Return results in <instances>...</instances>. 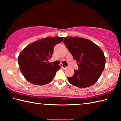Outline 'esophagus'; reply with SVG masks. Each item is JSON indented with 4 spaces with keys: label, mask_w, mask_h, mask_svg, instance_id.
<instances>
[{
    "label": "esophagus",
    "mask_w": 121,
    "mask_h": 121,
    "mask_svg": "<svg viewBox=\"0 0 121 121\" xmlns=\"http://www.w3.org/2000/svg\"><path fill=\"white\" fill-rule=\"evenodd\" d=\"M61 65V67H62V68H64V69H65V68H66V67H67L66 66H65V65H63L62 64H61V65Z\"/></svg>",
    "instance_id": "1"
}]
</instances>
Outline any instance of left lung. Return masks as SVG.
<instances>
[{
    "label": "left lung",
    "mask_w": 121,
    "mask_h": 121,
    "mask_svg": "<svg viewBox=\"0 0 121 121\" xmlns=\"http://www.w3.org/2000/svg\"><path fill=\"white\" fill-rule=\"evenodd\" d=\"M63 43L78 66L72 77H67L69 82L79 88L93 85L105 68L106 59L101 49L91 41L78 37L64 38Z\"/></svg>",
    "instance_id": "obj_1"
}]
</instances>
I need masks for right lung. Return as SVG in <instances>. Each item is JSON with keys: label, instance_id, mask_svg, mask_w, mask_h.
Segmentation results:
<instances>
[{"label": "right lung", "instance_id": "right-lung-1", "mask_svg": "<svg viewBox=\"0 0 121 121\" xmlns=\"http://www.w3.org/2000/svg\"><path fill=\"white\" fill-rule=\"evenodd\" d=\"M63 40L62 37H46L29 45L20 53L18 62L23 76L35 85L46 84L52 80L60 65L48 62L52 58L56 45Z\"/></svg>", "mask_w": 121, "mask_h": 121}]
</instances>
